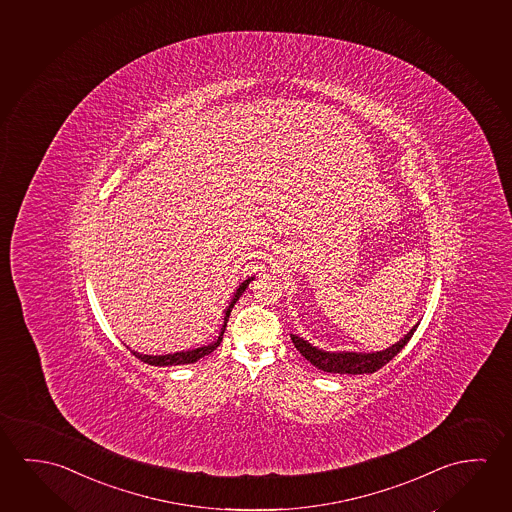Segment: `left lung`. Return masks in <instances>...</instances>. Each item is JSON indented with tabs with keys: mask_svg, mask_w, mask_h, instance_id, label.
<instances>
[{
	"mask_svg": "<svg viewBox=\"0 0 512 512\" xmlns=\"http://www.w3.org/2000/svg\"><path fill=\"white\" fill-rule=\"evenodd\" d=\"M416 327L418 324L413 325L411 331L404 334V338H400L397 343H393L388 349L377 350V352H350V350L331 352V350L318 349L313 343H309L308 340H304L297 334H290V336H292L295 349L299 350L311 365L317 366L318 370H322V372L349 375L374 374L386 363H390L391 359L406 347L407 341L411 340Z\"/></svg>",
	"mask_w": 512,
	"mask_h": 512,
	"instance_id": "8db88e82",
	"label": "left lung"
}]
</instances>
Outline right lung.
Instances as JSON below:
<instances>
[{"instance_id": "1", "label": "right lung", "mask_w": 512, "mask_h": 512, "mask_svg": "<svg viewBox=\"0 0 512 512\" xmlns=\"http://www.w3.org/2000/svg\"><path fill=\"white\" fill-rule=\"evenodd\" d=\"M252 279H254V277H247L244 283H240V286H238L235 293H233L228 308L224 309V318H222V325H220V333L219 336H217V340L211 341V343L203 345V347H197V349L179 350V352H174V354H162V356H149V354H140V352H135V350H131V354L138 357L140 361L147 363V365L155 366L190 365V363H195L197 359L208 356V354H211V352L217 349L220 343H222L224 331H226V325H228L229 315H231V311H233V306H235L236 301L242 297V293L245 292V288L249 286ZM128 349H130V347H128Z\"/></svg>"}]
</instances>
